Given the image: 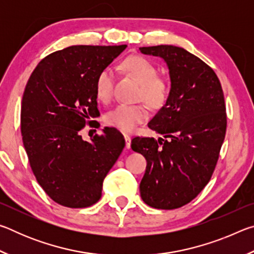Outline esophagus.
I'll return each instance as SVG.
<instances>
[{
  "mask_svg": "<svg viewBox=\"0 0 254 254\" xmlns=\"http://www.w3.org/2000/svg\"><path fill=\"white\" fill-rule=\"evenodd\" d=\"M124 140H126V147L128 149L131 147V136L128 134H124Z\"/></svg>",
  "mask_w": 254,
  "mask_h": 254,
  "instance_id": "esophagus-1",
  "label": "esophagus"
}]
</instances>
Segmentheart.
Segmentation results:
<instances>
[{
  "mask_svg": "<svg viewBox=\"0 0 254 254\" xmlns=\"http://www.w3.org/2000/svg\"><path fill=\"white\" fill-rule=\"evenodd\" d=\"M123 69L130 74L140 86L139 98L150 106L158 107L168 97L169 86L167 80L159 77L157 67L149 59L141 56H131L122 63ZM114 87V74L111 67H104L97 74L95 91L100 100L107 102L112 97ZM148 118L144 104H119L106 114V123L123 132H132L137 124Z\"/></svg>",
  "mask_w": 254,
  "mask_h": 254,
  "instance_id": "1",
  "label": "heart"
}]
</instances>
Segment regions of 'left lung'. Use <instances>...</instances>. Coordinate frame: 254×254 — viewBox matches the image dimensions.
I'll use <instances>...</instances> for the list:
<instances>
[{"label":"left lung","mask_w":254,"mask_h":254,"mask_svg":"<svg viewBox=\"0 0 254 254\" xmlns=\"http://www.w3.org/2000/svg\"><path fill=\"white\" fill-rule=\"evenodd\" d=\"M140 51L165 59L171 80L166 104L148 123L165 139L135 136L131 142L147 160L140 194L153 208L175 209L194 199L214 173L226 132L224 94L212 68L184 48Z\"/></svg>","instance_id":"obj_1"}]
</instances>
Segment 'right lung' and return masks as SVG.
I'll list each match as a JSON object with an SVG mask.
<instances>
[{
	"instance_id": "right-lung-1",
	"label": "right lung",
	"mask_w": 254,
	"mask_h": 254,
	"mask_svg": "<svg viewBox=\"0 0 254 254\" xmlns=\"http://www.w3.org/2000/svg\"><path fill=\"white\" fill-rule=\"evenodd\" d=\"M126 48L71 46L55 51L41 60L25 86L23 145L37 182L59 205L83 208L97 203L103 180L126 145L114 127H105L91 142L80 135L92 123L87 120L100 115L97 74Z\"/></svg>"
}]
</instances>
